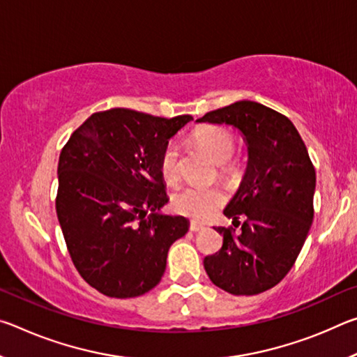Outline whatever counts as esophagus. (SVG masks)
<instances>
[{
  "label": "esophagus",
  "instance_id": "esophagus-1",
  "mask_svg": "<svg viewBox=\"0 0 357 357\" xmlns=\"http://www.w3.org/2000/svg\"><path fill=\"white\" fill-rule=\"evenodd\" d=\"M190 231H193V233H197V231H200V229H204V227L203 225H200V223H197V222H190Z\"/></svg>",
  "mask_w": 357,
  "mask_h": 357
}]
</instances>
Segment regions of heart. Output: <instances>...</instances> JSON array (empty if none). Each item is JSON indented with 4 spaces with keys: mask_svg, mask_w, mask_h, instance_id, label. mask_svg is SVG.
Listing matches in <instances>:
<instances>
[{
    "mask_svg": "<svg viewBox=\"0 0 357 357\" xmlns=\"http://www.w3.org/2000/svg\"><path fill=\"white\" fill-rule=\"evenodd\" d=\"M193 140L198 146L203 148L209 154L215 164L220 167L222 176H228L234 172V167L229 164L234 154V137L228 130L215 126H204L195 130ZM160 174L165 183L174 184L179 176V144L176 142H168L160 154L159 160ZM225 197L215 187H185L173 197L172 206L178 214L189 217L192 220L204 222L215 214Z\"/></svg>",
    "mask_w": 357,
    "mask_h": 357,
    "instance_id": "b5f03b06",
    "label": "heart"
}]
</instances>
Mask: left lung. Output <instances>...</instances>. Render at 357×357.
<instances>
[{"instance_id":"obj_1","label":"left lung","mask_w":357,"mask_h":357,"mask_svg":"<svg viewBox=\"0 0 357 357\" xmlns=\"http://www.w3.org/2000/svg\"><path fill=\"white\" fill-rule=\"evenodd\" d=\"M197 121L233 126L249 153L239 189L223 211L236 223L244 217L241 233L217 227L222 249L204 258V269L227 293H263L288 274L305 243L313 220L315 168L291 121L258 102H234Z\"/></svg>"}]
</instances>
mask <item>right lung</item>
<instances>
[{
  "label": "right lung",
  "instance_id": "add662e5",
  "mask_svg": "<svg viewBox=\"0 0 357 357\" xmlns=\"http://www.w3.org/2000/svg\"><path fill=\"white\" fill-rule=\"evenodd\" d=\"M110 108L89 116L70 135L58 162L56 214L78 273L108 298H135L165 273L174 241L189 229L167 215L160 154L192 121Z\"/></svg>",
  "mask_w": 357,
  "mask_h": 357
}]
</instances>
